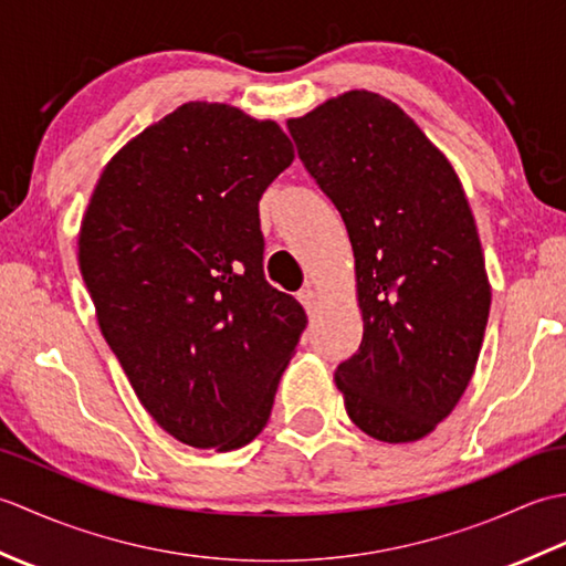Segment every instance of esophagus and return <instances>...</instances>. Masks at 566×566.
Instances as JSON below:
<instances>
[{
  "instance_id": "obj_1",
  "label": "esophagus",
  "mask_w": 566,
  "mask_h": 566,
  "mask_svg": "<svg viewBox=\"0 0 566 566\" xmlns=\"http://www.w3.org/2000/svg\"><path fill=\"white\" fill-rule=\"evenodd\" d=\"M298 298H302V304H304V308L308 311V314H316V311H318V304H321L316 286H311V284H308L306 290H302V294H298Z\"/></svg>"
}]
</instances>
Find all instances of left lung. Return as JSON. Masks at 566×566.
<instances>
[{"instance_id":"obj_1","label":"left lung","mask_w":566,"mask_h":566,"mask_svg":"<svg viewBox=\"0 0 566 566\" xmlns=\"http://www.w3.org/2000/svg\"><path fill=\"white\" fill-rule=\"evenodd\" d=\"M286 126L355 252L365 333L335 369V387L369 438L416 442L462 399L491 308L460 177L413 118L377 92H343Z\"/></svg>"}]
</instances>
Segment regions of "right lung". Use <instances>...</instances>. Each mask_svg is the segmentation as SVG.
<instances>
[{"mask_svg":"<svg viewBox=\"0 0 566 566\" xmlns=\"http://www.w3.org/2000/svg\"><path fill=\"white\" fill-rule=\"evenodd\" d=\"M294 160L272 118L187 102L130 138L82 216L77 262L143 408L191 448L268 426L306 314L262 272L258 203Z\"/></svg>","mask_w":566,"mask_h":566,"instance_id":"obj_1","label":"right lung"}]
</instances>
